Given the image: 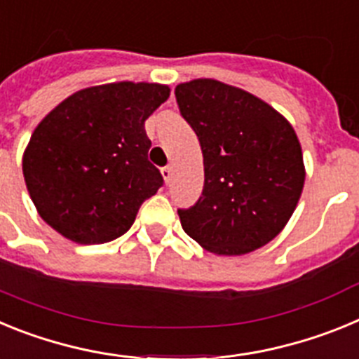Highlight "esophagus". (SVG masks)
Masks as SVG:
<instances>
[{
    "instance_id": "1",
    "label": "esophagus",
    "mask_w": 359,
    "mask_h": 359,
    "mask_svg": "<svg viewBox=\"0 0 359 359\" xmlns=\"http://www.w3.org/2000/svg\"><path fill=\"white\" fill-rule=\"evenodd\" d=\"M161 176H163L165 183L169 185L170 180H172V167H169V165H167V167H163V169H161Z\"/></svg>"
}]
</instances>
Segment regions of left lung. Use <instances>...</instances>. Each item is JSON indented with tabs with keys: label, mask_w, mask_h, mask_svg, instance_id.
I'll return each instance as SVG.
<instances>
[{
	"label": "left lung",
	"mask_w": 359,
	"mask_h": 359,
	"mask_svg": "<svg viewBox=\"0 0 359 359\" xmlns=\"http://www.w3.org/2000/svg\"><path fill=\"white\" fill-rule=\"evenodd\" d=\"M180 113L198 135L205 185L177 215L215 255H244L286 226L306 180L302 147L284 116L255 95L214 79L176 86Z\"/></svg>",
	"instance_id": "1"
}]
</instances>
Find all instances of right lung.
<instances>
[{
    "instance_id": "1",
    "label": "right lung",
    "mask_w": 359,
    "mask_h": 359,
    "mask_svg": "<svg viewBox=\"0 0 359 359\" xmlns=\"http://www.w3.org/2000/svg\"><path fill=\"white\" fill-rule=\"evenodd\" d=\"M169 86L111 82L69 95L32 133L23 154L28 194L66 239L102 244L123 236L163 177L147 160L145 120Z\"/></svg>"
}]
</instances>
